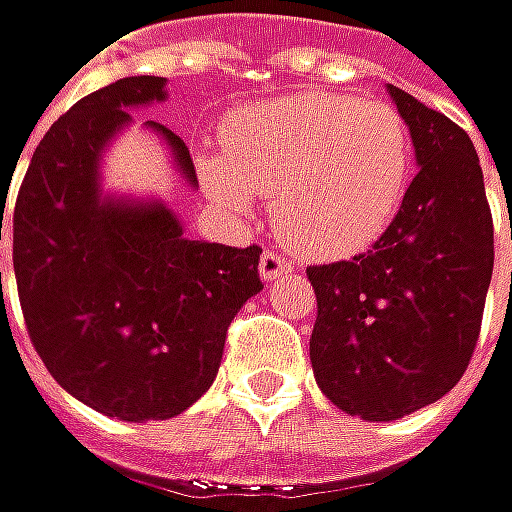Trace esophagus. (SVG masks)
I'll return each mask as SVG.
<instances>
[{
  "label": "esophagus",
  "mask_w": 512,
  "mask_h": 512,
  "mask_svg": "<svg viewBox=\"0 0 512 512\" xmlns=\"http://www.w3.org/2000/svg\"><path fill=\"white\" fill-rule=\"evenodd\" d=\"M294 267H291V261L285 258V254H279V251H273V248H267L264 254H261V279L264 282H276V279H282V276H288Z\"/></svg>",
  "instance_id": "obj_1"
}]
</instances>
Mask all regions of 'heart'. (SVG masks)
Segmentation results:
<instances>
[{
	"label": "heart",
	"instance_id": "heart-1",
	"mask_svg": "<svg viewBox=\"0 0 512 512\" xmlns=\"http://www.w3.org/2000/svg\"><path fill=\"white\" fill-rule=\"evenodd\" d=\"M209 194L248 215L273 194L276 230L303 254L336 258L369 245L411 179V134L387 101L297 92L236 110L224 155H203Z\"/></svg>",
	"mask_w": 512,
	"mask_h": 512
}]
</instances>
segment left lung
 <instances>
[{
    "instance_id": "1",
    "label": "left lung",
    "mask_w": 512,
    "mask_h": 512,
    "mask_svg": "<svg viewBox=\"0 0 512 512\" xmlns=\"http://www.w3.org/2000/svg\"><path fill=\"white\" fill-rule=\"evenodd\" d=\"M417 152V176L381 239L351 261L309 267L315 381L351 417L399 420L450 393L480 339L495 227L471 137L387 86Z\"/></svg>"
}]
</instances>
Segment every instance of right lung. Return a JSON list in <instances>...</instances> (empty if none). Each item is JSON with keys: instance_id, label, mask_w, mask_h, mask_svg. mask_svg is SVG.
I'll return each instance as SVG.
<instances>
[{"instance_id": "add662e5", "label": "right lung", "mask_w": 512, "mask_h": 512, "mask_svg": "<svg viewBox=\"0 0 512 512\" xmlns=\"http://www.w3.org/2000/svg\"><path fill=\"white\" fill-rule=\"evenodd\" d=\"M164 83L125 77L59 116L32 152L8 221L38 357L65 393L125 423L194 405L215 381L233 315L264 288L261 245L188 239L164 203L101 194L104 146L131 122V107L164 101ZM146 128L197 185L182 137L158 122Z\"/></svg>"}]
</instances>
